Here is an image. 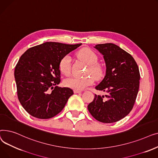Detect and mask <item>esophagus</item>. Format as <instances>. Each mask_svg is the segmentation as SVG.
<instances>
[{
	"mask_svg": "<svg viewBox=\"0 0 158 158\" xmlns=\"http://www.w3.org/2000/svg\"><path fill=\"white\" fill-rule=\"evenodd\" d=\"M74 94H79V93H81L82 92L81 90H77V89H74L73 90Z\"/></svg>",
	"mask_w": 158,
	"mask_h": 158,
	"instance_id": "1",
	"label": "esophagus"
}]
</instances>
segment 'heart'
<instances>
[{
	"mask_svg": "<svg viewBox=\"0 0 158 158\" xmlns=\"http://www.w3.org/2000/svg\"><path fill=\"white\" fill-rule=\"evenodd\" d=\"M77 57L88 64L86 73L92 75L96 80H100L104 76L102 66L97 63V54L89 48L85 47L80 49L77 54ZM59 69L64 76H69L71 72V58L69 55L64 56L59 62ZM94 78L90 76L83 77H72L64 80V83L69 88L81 90L94 83Z\"/></svg>",
	"mask_w": 158,
	"mask_h": 158,
	"instance_id": "heart-1",
	"label": "heart"
}]
</instances>
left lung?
Returning <instances> with one entry per match:
<instances>
[{"label":"left lung","mask_w":158,"mask_h":158,"mask_svg":"<svg viewBox=\"0 0 158 158\" xmlns=\"http://www.w3.org/2000/svg\"><path fill=\"white\" fill-rule=\"evenodd\" d=\"M95 48L104 56L106 66V76L95 89L106 95L95 94L88 109L99 122H116L134 106L139 86V69L132 56L117 45L98 44Z\"/></svg>","instance_id":"left-lung-1"}]
</instances>
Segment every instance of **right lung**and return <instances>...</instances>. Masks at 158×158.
I'll use <instances>...</instances> for the list:
<instances>
[{"instance_id": "right-lung-1", "label": "right lung", "mask_w": 158, "mask_h": 158, "mask_svg": "<svg viewBox=\"0 0 158 158\" xmlns=\"http://www.w3.org/2000/svg\"><path fill=\"white\" fill-rule=\"evenodd\" d=\"M80 45L45 42L21 56L15 69L17 95L22 107L32 117H54L73 94L72 89L57 86L61 81L59 62Z\"/></svg>"}]
</instances>
